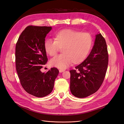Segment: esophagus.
Instances as JSON below:
<instances>
[{
  "instance_id": "1",
  "label": "esophagus",
  "mask_w": 124,
  "mask_h": 124,
  "mask_svg": "<svg viewBox=\"0 0 124 124\" xmlns=\"http://www.w3.org/2000/svg\"><path fill=\"white\" fill-rule=\"evenodd\" d=\"M65 71V70H63V69H59V71L60 73L62 72H63V71Z\"/></svg>"
}]
</instances>
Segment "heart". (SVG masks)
I'll return each mask as SVG.
<instances>
[{
	"label": "heart",
	"mask_w": 124,
	"mask_h": 124,
	"mask_svg": "<svg viewBox=\"0 0 124 124\" xmlns=\"http://www.w3.org/2000/svg\"><path fill=\"white\" fill-rule=\"evenodd\" d=\"M93 43V37L88 32L64 29L55 33L54 40H45L43 46L46 53L50 56H54L59 48H62V54L51 59L50 63L52 67L64 69L72 62L78 64L84 61Z\"/></svg>",
	"instance_id": "1"
}]
</instances>
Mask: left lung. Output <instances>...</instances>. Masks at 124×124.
Segmentation results:
<instances>
[{
	"label": "left lung",
	"mask_w": 124,
	"mask_h": 124,
	"mask_svg": "<svg viewBox=\"0 0 124 124\" xmlns=\"http://www.w3.org/2000/svg\"><path fill=\"white\" fill-rule=\"evenodd\" d=\"M108 65V53L104 38L99 33L85 61L71 70L70 89L72 94L83 98L96 93L102 85Z\"/></svg>",
	"instance_id": "8db88e82"
}]
</instances>
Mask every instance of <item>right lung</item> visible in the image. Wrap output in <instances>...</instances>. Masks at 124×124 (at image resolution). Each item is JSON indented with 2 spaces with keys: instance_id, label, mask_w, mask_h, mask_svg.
<instances>
[{
  "instance_id": "obj_1",
  "label": "right lung",
  "mask_w": 124,
  "mask_h": 124,
  "mask_svg": "<svg viewBox=\"0 0 124 124\" xmlns=\"http://www.w3.org/2000/svg\"><path fill=\"white\" fill-rule=\"evenodd\" d=\"M52 28L29 26L22 32L16 44V69L25 91L37 97L46 96L53 91L58 70L52 68L46 73L40 69L47 62L43 44Z\"/></svg>"
}]
</instances>
